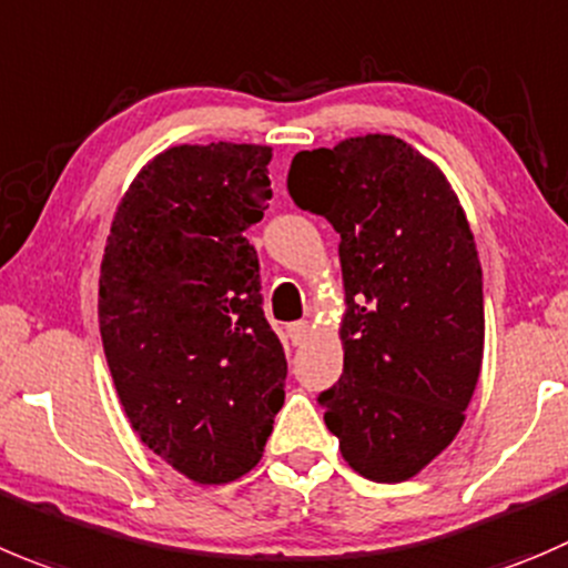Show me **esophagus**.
Returning <instances> with one entry per match:
<instances>
[{
	"label": "esophagus",
	"mask_w": 568,
	"mask_h": 568,
	"mask_svg": "<svg viewBox=\"0 0 568 568\" xmlns=\"http://www.w3.org/2000/svg\"><path fill=\"white\" fill-rule=\"evenodd\" d=\"M287 337L293 339V345H304L310 339V323L298 321V323H290L287 326Z\"/></svg>",
	"instance_id": "34e87169"
}]
</instances>
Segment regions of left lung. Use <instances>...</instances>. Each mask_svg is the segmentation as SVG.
<instances>
[{"instance_id":"8db88e82","label":"left lung","mask_w":568,"mask_h":568,"mask_svg":"<svg viewBox=\"0 0 568 568\" xmlns=\"http://www.w3.org/2000/svg\"><path fill=\"white\" fill-rule=\"evenodd\" d=\"M287 189L339 234L345 356L323 420L356 474L404 483L455 440L483 368L471 225L437 164L387 133L301 150Z\"/></svg>"}]
</instances>
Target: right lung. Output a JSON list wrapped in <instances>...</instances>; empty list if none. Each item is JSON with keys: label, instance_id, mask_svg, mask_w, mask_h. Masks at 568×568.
Returning a JSON list of instances; mask_svg holds the SVG:
<instances>
[{"label": "right lung", "instance_id": "add662e5", "mask_svg": "<svg viewBox=\"0 0 568 568\" xmlns=\"http://www.w3.org/2000/svg\"><path fill=\"white\" fill-rule=\"evenodd\" d=\"M262 144H178L119 200L100 264L113 387L148 449L197 485L262 460L287 356L245 231L273 197Z\"/></svg>", "mask_w": 568, "mask_h": 568}]
</instances>
